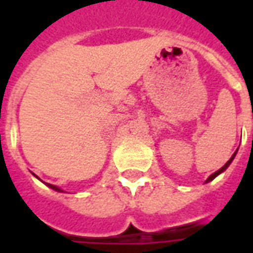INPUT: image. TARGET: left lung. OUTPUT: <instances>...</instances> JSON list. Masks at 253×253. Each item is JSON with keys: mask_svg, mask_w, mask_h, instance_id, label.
<instances>
[{"mask_svg": "<svg viewBox=\"0 0 253 253\" xmlns=\"http://www.w3.org/2000/svg\"><path fill=\"white\" fill-rule=\"evenodd\" d=\"M234 156H236V153H234V154H233V156H232V157H230V160H229V161H228V163H226V164L223 165V167H222V168H221V169H218V170H217V172H214V173H212V175H211V176H210V177H209V179H207V180H206V183H209V181H211V180H212V179H215V177H217V176H218V175H219V173H222L223 170L226 169V168H228L229 165H230V163H232V161H233V159H234Z\"/></svg>", "mask_w": 253, "mask_h": 253, "instance_id": "8db88e82", "label": "left lung"}]
</instances>
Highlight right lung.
<instances>
[{
    "label": "right lung",
    "mask_w": 253,
    "mask_h": 253,
    "mask_svg": "<svg viewBox=\"0 0 253 253\" xmlns=\"http://www.w3.org/2000/svg\"><path fill=\"white\" fill-rule=\"evenodd\" d=\"M47 186L50 187V188H52V190H55V191H62V190H59V188H58V187L52 186V184H47Z\"/></svg>",
    "instance_id": "right-lung-1"
}]
</instances>
